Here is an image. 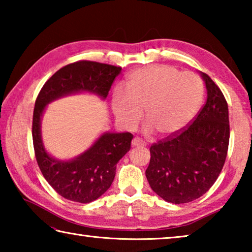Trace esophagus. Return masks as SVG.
<instances>
[{"label":"esophagus","mask_w":252,"mask_h":252,"mask_svg":"<svg viewBox=\"0 0 252 252\" xmlns=\"http://www.w3.org/2000/svg\"><path fill=\"white\" fill-rule=\"evenodd\" d=\"M132 146L133 147H144V146H147V143L140 138H134L133 140H132Z\"/></svg>","instance_id":"34e87169"}]
</instances>
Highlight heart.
<instances>
[{"label": "heart", "mask_w": 252, "mask_h": 252, "mask_svg": "<svg viewBox=\"0 0 252 252\" xmlns=\"http://www.w3.org/2000/svg\"><path fill=\"white\" fill-rule=\"evenodd\" d=\"M126 91L117 89L112 106L123 126L134 129L142 118L148 130L162 136L176 134L197 114L203 96L202 82L191 72L170 65H151L132 72Z\"/></svg>", "instance_id": "1"}]
</instances>
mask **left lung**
Here are the masks:
<instances>
[{
  "instance_id": "obj_1",
  "label": "left lung",
  "mask_w": 252,
  "mask_h": 252,
  "mask_svg": "<svg viewBox=\"0 0 252 252\" xmlns=\"http://www.w3.org/2000/svg\"><path fill=\"white\" fill-rule=\"evenodd\" d=\"M207 101L193 121L176 134L153 143L146 176L151 189L176 204L203 195L218 179L227 158L228 103L218 85L201 73Z\"/></svg>"
}]
</instances>
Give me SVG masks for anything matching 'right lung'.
Segmentation results:
<instances>
[{"label": "right lung", "mask_w": 252, "mask_h": 252, "mask_svg": "<svg viewBox=\"0 0 252 252\" xmlns=\"http://www.w3.org/2000/svg\"><path fill=\"white\" fill-rule=\"evenodd\" d=\"M122 67L94 61L70 63L46 81L35 100L32 138L37 165L49 185L63 198L89 203L101 197L112 185L117 163L130 150L133 135L104 133L83 155L59 161L46 153L41 139V117L51 101L70 93L88 91L105 99Z\"/></svg>", "instance_id": "1"}]
</instances>
